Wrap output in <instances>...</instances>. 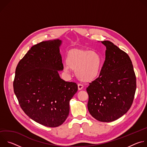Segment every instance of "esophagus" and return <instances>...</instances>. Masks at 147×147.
<instances>
[{
	"mask_svg": "<svg viewBox=\"0 0 147 147\" xmlns=\"http://www.w3.org/2000/svg\"><path fill=\"white\" fill-rule=\"evenodd\" d=\"M83 88H84V86L80 84H78V90H81Z\"/></svg>",
	"mask_w": 147,
	"mask_h": 147,
	"instance_id": "obj_1",
	"label": "esophagus"
}]
</instances>
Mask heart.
<instances>
[{"mask_svg":"<svg viewBox=\"0 0 147 147\" xmlns=\"http://www.w3.org/2000/svg\"><path fill=\"white\" fill-rule=\"evenodd\" d=\"M64 70L75 71L76 77L82 82H90L99 75L103 59L96 51L74 49L70 51L66 59Z\"/></svg>","mask_w":147,"mask_h":147,"instance_id":"obj_1","label":"heart"}]
</instances>
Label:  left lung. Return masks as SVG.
I'll return each mask as SVG.
<instances>
[{"label":"left lung","instance_id":"left-lung-1","mask_svg":"<svg viewBox=\"0 0 147 147\" xmlns=\"http://www.w3.org/2000/svg\"><path fill=\"white\" fill-rule=\"evenodd\" d=\"M99 77L87 88L88 109L98 121L111 122L127 113L136 90V77L129 55L109 40Z\"/></svg>","mask_w":147,"mask_h":147}]
</instances>
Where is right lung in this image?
<instances>
[{"label":"right lung","mask_w":147,"mask_h":147,"mask_svg":"<svg viewBox=\"0 0 147 147\" xmlns=\"http://www.w3.org/2000/svg\"><path fill=\"white\" fill-rule=\"evenodd\" d=\"M59 39L34 45L17 66L14 94L24 113L35 121L58 127L69 116V102L78 90L77 84L62 80L63 70Z\"/></svg>","instance_id":"1"}]
</instances>
